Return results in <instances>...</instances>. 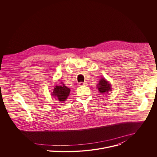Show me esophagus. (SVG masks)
I'll return each instance as SVG.
<instances>
[{
    "label": "esophagus",
    "mask_w": 157,
    "mask_h": 157,
    "mask_svg": "<svg viewBox=\"0 0 157 157\" xmlns=\"http://www.w3.org/2000/svg\"><path fill=\"white\" fill-rule=\"evenodd\" d=\"M79 86H86L87 85V83L86 82H80L78 83Z\"/></svg>",
    "instance_id": "esophagus-1"
}]
</instances>
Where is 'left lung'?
I'll list each match as a JSON object with an SVG mask.
<instances>
[{
    "instance_id": "8db88e82",
    "label": "left lung",
    "mask_w": 157,
    "mask_h": 157,
    "mask_svg": "<svg viewBox=\"0 0 157 157\" xmlns=\"http://www.w3.org/2000/svg\"><path fill=\"white\" fill-rule=\"evenodd\" d=\"M97 86L99 92L102 94L108 92L109 90H111V86L109 83L105 78H101Z\"/></svg>"
}]
</instances>
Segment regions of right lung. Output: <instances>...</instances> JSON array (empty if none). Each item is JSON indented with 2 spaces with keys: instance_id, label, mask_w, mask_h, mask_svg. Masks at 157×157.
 I'll return each mask as SVG.
<instances>
[{
  "instance_id": "obj_1",
  "label": "right lung",
  "mask_w": 157,
  "mask_h": 157,
  "mask_svg": "<svg viewBox=\"0 0 157 157\" xmlns=\"http://www.w3.org/2000/svg\"><path fill=\"white\" fill-rule=\"evenodd\" d=\"M70 92V89L63 84L62 86H56L52 92V96L59 100V101L63 102L67 98Z\"/></svg>"
}]
</instances>
